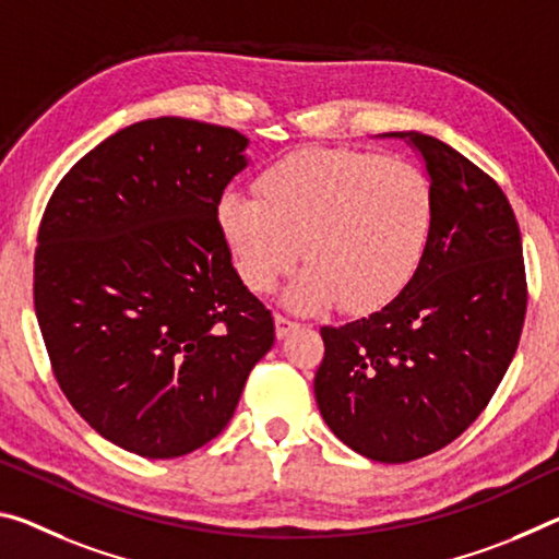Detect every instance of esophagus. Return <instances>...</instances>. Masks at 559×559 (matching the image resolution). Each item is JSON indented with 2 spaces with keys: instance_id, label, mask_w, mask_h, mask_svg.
Listing matches in <instances>:
<instances>
[{
  "instance_id": "34e87169",
  "label": "esophagus",
  "mask_w": 559,
  "mask_h": 559,
  "mask_svg": "<svg viewBox=\"0 0 559 559\" xmlns=\"http://www.w3.org/2000/svg\"><path fill=\"white\" fill-rule=\"evenodd\" d=\"M296 328H298L296 321H288L286 316H276V335H278V338H286V335L294 333Z\"/></svg>"
}]
</instances>
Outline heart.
<instances>
[{
    "label": "heart",
    "instance_id": "heart-1",
    "mask_svg": "<svg viewBox=\"0 0 559 559\" xmlns=\"http://www.w3.org/2000/svg\"><path fill=\"white\" fill-rule=\"evenodd\" d=\"M261 199L228 191L218 228L238 276L265 294L308 263L283 294L300 313L338 304L350 316L380 311L418 271L432 218L420 168L358 148H306L259 179Z\"/></svg>",
    "mask_w": 559,
    "mask_h": 559
}]
</instances>
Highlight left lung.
<instances>
[{"instance_id":"left-lung-1","label":"left lung","mask_w":559,"mask_h":559,"mask_svg":"<svg viewBox=\"0 0 559 559\" xmlns=\"http://www.w3.org/2000/svg\"><path fill=\"white\" fill-rule=\"evenodd\" d=\"M423 156L432 218L403 294L323 325L316 403L333 436L378 463H411L471 428L515 356L527 308L518 218L502 189L440 139L397 131Z\"/></svg>"}]
</instances>
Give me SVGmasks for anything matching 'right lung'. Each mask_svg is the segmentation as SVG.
Instances as JSON below:
<instances>
[{"label":"right lung","mask_w":559,"mask_h":559,"mask_svg":"<svg viewBox=\"0 0 559 559\" xmlns=\"http://www.w3.org/2000/svg\"><path fill=\"white\" fill-rule=\"evenodd\" d=\"M246 146L216 123H131L79 158L44 211L34 311L51 370L102 438L141 457L214 440L276 338L218 228Z\"/></svg>","instance_id":"1"}]
</instances>
